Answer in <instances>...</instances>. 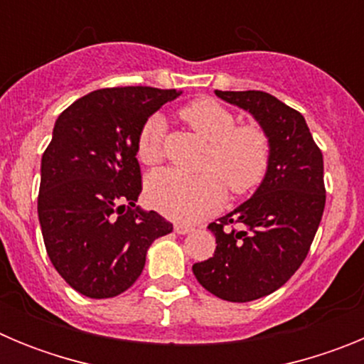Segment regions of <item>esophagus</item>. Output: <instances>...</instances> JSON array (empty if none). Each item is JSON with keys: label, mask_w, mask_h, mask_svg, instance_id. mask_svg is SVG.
Segmentation results:
<instances>
[{"label": "esophagus", "mask_w": 364, "mask_h": 364, "mask_svg": "<svg viewBox=\"0 0 364 364\" xmlns=\"http://www.w3.org/2000/svg\"><path fill=\"white\" fill-rule=\"evenodd\" d=\"M175 231L178 235H186V233H189V231H193V226H189V224H184V222H176Z\"/></svg>", "instance_id": "esophagus-1"}]
</instances>
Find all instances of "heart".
<instances>
[{
  "instance_id": "b5f03b06",
  "label": "heart",
  "mask_w": 364,
  "mask_h": 364,
  "mask_svg": "<svg viewBox=\"0 0 364 364\" xmlns=\"http://www.w3.org/2000/svg\"><path fill=\"white\" fill-rule=\"evenodd\" d=\"M210 147L204 154L202 175H184L159 169L146 180L147 202L176 220H198L220 208L228 184L231 193L244 195L262 182L269 166L272 146L262 127L237 125L233 112L213 98H198L180 111ZM164 118L153 114L136 136V156L144 166L164 159Z\"/></svg>"
}]
</instances>
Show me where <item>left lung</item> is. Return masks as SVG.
<instances>
[{
	"instance_id": "8db88e82",
	"label": "left lung",
	"mask_w": 364,
	"mask_h": 364,
	"mask_svg": "<svg viewBox=\"0 0 364 364\" xmlns=\"http://www.w3.org/2000/svg\"><path fill=\"white\" fill-rule=\"evenodd\" d=\"M252 112L269 138L272 156L255 195L210 230L213 257L193 264L197 281L217 297L247 302L279 290L304 262L323 218V153L301 112L262 91H215Z\"/></svg>"
}]
</instances>
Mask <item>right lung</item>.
I'll use <instances>...</instances> for the list:
<instances>
[{
	"label": "right lung",
	"mask_w": 364,
	"mask_h": 364,
	"mask_svg": "<svg viewBox=\"0 0 364 364\" xmlns=\"http://www.w3.org/2000/svg\"><path fill=\"white\" fill-rule=\"evenodd\" d=\"M176 89L111 87L82 96L58 117L41 156L38 195L47 255L85 297H117L134 284L154 239L173 224L136 205L142 173L136 136Z\"/></svg>",
	"instance_id": "add662e5"
}]
</instances>
